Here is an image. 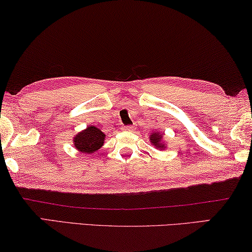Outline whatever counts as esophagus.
Instances as JSON below:
<instances>
[{"label":"esophagus","instance_id":"esophagus-1","mask_svg":"<svg viewBox=\"0 0 252 252\" xmlns=\"http://www.w3.org/2000/svg\"><path fill=\"white\" fill-rule=\"evenodd\" d=\"M123 130H125V131H132L133 127L131 126H123Z\"/></svg>","mask_w":252,"mask_h":252}]
</instances>
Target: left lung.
<instances>
[{"mask_svg": "<svg viewBox=\"0 0 252 252\" xmlns=\"http://www.w3.org/2000/svg\"><path fill=\"white\" fill-rule=\"evenodd\" d=\"M162 134L163 132H153L150 135V142L153 143V145L157 148H159L160 150H163L166 148V143L162 142Z\"/></svg>", "mask_w": 252, "mask_h": 252, "instance_id": "left-lung-1", "label": "left lung"}]
</instances>
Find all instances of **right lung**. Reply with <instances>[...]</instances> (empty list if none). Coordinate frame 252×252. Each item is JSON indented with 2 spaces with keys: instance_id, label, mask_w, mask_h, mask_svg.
<instances>
[{
  "instance_id": "obj_1",
  "label": "right lung",
  "mask_w": 252,
  "mask_h": 252,
  "mask_svg": "<svg viewBox=\"0 0 252 252\" xmlns=\"http://www.w3.org/2000/svg\"><path fill=\"white\" fill-rule=\"evenodd\" d=\"M106 135L102 132L98 127L89 126L82 132L77 133L74 137V146L79 153L93 154L103 146Z\"/></svg>"
}]
</instances>
